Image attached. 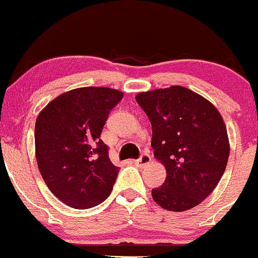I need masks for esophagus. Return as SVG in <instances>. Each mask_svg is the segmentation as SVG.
Segmentation results:
<instances>
[{
	"instance_id": "obj_1",
	"label": "esophagus",
	"mask_w": 258,
	"mask_h": 258,
	"mask_svg": "<svg viewBox=\"0 0 258 258\" xmlns=\"http://www.w3.org/2000/svg\"><path fill=\"white\" fill-rule=\"evenodd\" d=\"M135 165L140 166V167H144V166L149 165V163L151 162V156L149 154H143L141 155V157L139 160H137V161H134Z\"/></svg>"
}]
</instances>
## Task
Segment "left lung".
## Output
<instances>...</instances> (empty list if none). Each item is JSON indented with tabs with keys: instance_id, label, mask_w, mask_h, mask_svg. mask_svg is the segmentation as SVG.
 <instances>
[{
	"instance_id": "1",
	"label": "left lung",
	"mask_w": 258,
	"mask_h": 258,
	"mask_svg": "<svg viewBox=\"0 0 258 258\" xmlns=\"http://www.w3.org/2000/svg\"><path fill=\"white\" fill-rule=\"evenodd\" d=\"M135 99L150 119L154 156L167 173L152 198L170 212L192 209L214 190L226 168L230 144L223 117L183 86L140 92Z\"/></svg>"
}]
</instances>
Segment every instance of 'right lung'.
Instances as JSON below:
<instances>
[{
  "instance_id": "add662e5",
  "label": "right lung",
  "mask_w": 258,
  "mask_h": 258,
  "mask_svg": "<svg viewBox=\"0 0 258 258\" xmlns=\"http://www.w3.org/2000/svg\"><path fill=\"white\" fill-rule=\"evenodd\" d=\"M123 92L80 87L49 102L35 121V157L51 193L66 206L88 209L112 192L119 171L99 137Z\"/></svg>"
}]
</instances>
